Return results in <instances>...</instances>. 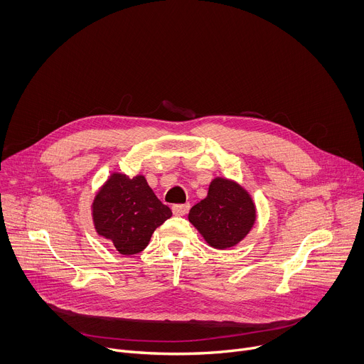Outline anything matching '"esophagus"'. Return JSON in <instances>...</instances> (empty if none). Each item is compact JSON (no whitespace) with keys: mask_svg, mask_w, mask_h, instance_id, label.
Wrapping results in <instances>:
<instances>
[{"mask_svg":"<svg viewBox=\"0 0 364 364\" xmlns=\"http://www.w3.org/2000/svg\"><path fill=\"white\" fill-rule=\"evenodd\" d=\"M190 210V204H174L173 205V213L176 216H184Z\"/></svg>","mask_w":364,"mask_h":364,"instance_id":"obj_1","label":"esophagus"}]
</instances>
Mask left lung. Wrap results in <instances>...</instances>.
Here are the masks:
<instances>
[{"mask_svg": "<svg viewBox=\"0 0 364 364\" xmlns=\"http://www.w3.org/2000/svg\"><path fill=\"white\" fill-rule=\"evenodd\" d=\"M188 220L212 247L228 249L250 232L256 220V207L240 184L216 177L207 197L191 207Z\"/></svg>", "mask_w": 364, "mask_h": 364, "instance_id": "left-lung-1", "label": "left lung"}]
</instances>
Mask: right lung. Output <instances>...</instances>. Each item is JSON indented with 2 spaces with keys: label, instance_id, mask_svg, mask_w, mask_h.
<instances>
[{
  "label": "right lung",
  "instance_id": "obj_1",
  "mask_svg": "<svg viewBox=\"0 0 364 364\" xmlns=\"http://www.w3.org/2000/svg\"><path fill=\"white\" fill-rule=\"evenodd\" d=\"M170 207L154 194L144 176L129 178L114 173L92 203L93 225L121 255H136L146 247L154 230L171 218Z\"/></svg>",
  "mask_w": 364,
  "mask_h": 364
}]
</instances>
